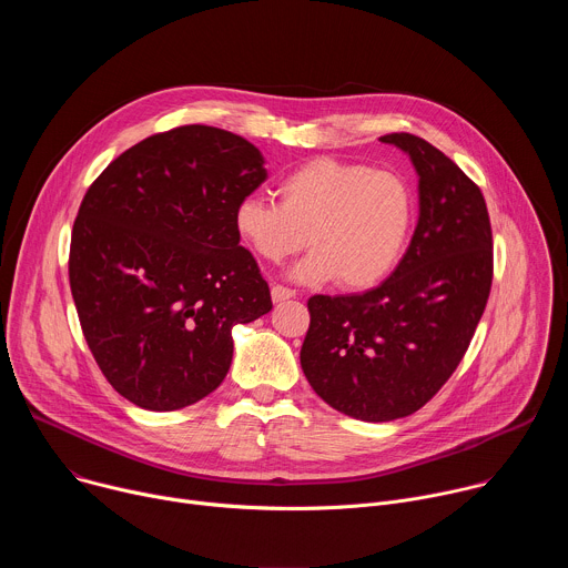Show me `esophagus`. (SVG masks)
Here are the masks:
<instances>
[{"instance_id": "obj_1", "label": "esophagus", "mask_w": 568, "mask_h": 568, "mask_svg": "<svg viewBox=\"0 0 568 568\" xmlns=\"http://www.w3.org/2000/svg\"><path fill=\"white\" fill-rule=\"evenodd\" d=\"M296 292L292 287H285V285H272V301L274 303H281V301H287V298H294Z\"/></svg>"}]
</instances>
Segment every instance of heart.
<instances>
[{
  "label": "heart",
  "mask_w": 568,
  "mask_h": 568,
  "mask_svg": "<svg viewBox=\"0 0 568 568\" xmlns=\"http://www.w3.org/2000/svg\"><path fill=\"white\" fill-rule=\"evenodd\" d=\"M278 204L237 202L233 226L263 261L281 263L305 245L312 252L292 270L303 283L337 278L362 290L397 265L414 224V193L397 173L318 156L276 184Z\"/></svg>",
  "instance_id": "obj_1"
}]
</instances>
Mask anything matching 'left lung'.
<instances>
[{
	"instance_id": "8db88e82",
	"label": "left lung",
	"mask_w": 568,
	"mask_h": 568,
	"mask_svg": "<svg viewBox=\"0 0 568 568\" xmlns=\"http://www.w3.org/2000/svg\"><path fill=\"white\" fill-rule=\"evenodd\" d=\"M418 173L420 217L393 274L364 294L307 301L301 368L333 409L366 423L416 414L460 364L493 287V226L480 189L429 141L379 136Z\"/></svg>"
}]
</instances>
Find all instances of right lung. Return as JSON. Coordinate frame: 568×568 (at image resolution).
Returning <instances> with one entry per match:
<instances>
[{
    "mask_svg": "<svg viewBox=\"0 0 568 568\" xmlns=\"http://www.w3.org/2000/svg\"><path fill=\"white\" fill-rule=\"evenodd\" d=\"M261 150L233 132L152 134L94 180L78 209L69 285L105 379L148 412L213 393L231 331L272 310L267 281L233 226L265 180Z\"/></svg>",
    "mask_w": 568,
    "mask_h": 568,
    "instance_id": "obj_1",
    "label": "right lung"
}]
</instances>
